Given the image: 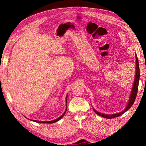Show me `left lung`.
<instances>
[{
    "label": "left lung",
    "mask_w": 146,
    "mask_h": 146,
    "mask_svg": "<svg viewBox=\"0 0 146 146\" xmlns=\"http://www.w3.org/2000/svg\"><path fill=\"white\" fill-rule=\"evenodd\" d=\"M135 54V78H134V83H133V86L132 88L131 89V95H130L129 98V101L128 102V104L127 105V106L125 107V108L121 112L117 113H114V114H112V115H106L105 113H102L101 112H99L97 111H96L95 109H94L95 112L98 114V115L101 116L102 117H104L105 118H108V119H111V118H115V117H118L122 113H124V112H125L126 111H127L130 108H131V106L133 105L135 98L137 96V91H138V88H139V80H140V68H139V60H138V58H137V56L136 54V53Z\"/></svg>",
    "instance_id": "8db88e82"
}]
</instances>
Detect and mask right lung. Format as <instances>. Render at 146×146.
<instances>
[{
    "label": "right lung",
    "instance_id": "add662e5",
    "mask_svg": "<svg viewBox=\"0 0 146 146\" xmlns=\"http://www.w3.org/2000/svg\"><path fill=\"white\" fill-rule=\"evenodd\" d=\"M67 95L66 96V109L64 111V112L63 113V115H61L58 117V118L54 119V120H52V121H36V120H33V119H28L30 121H34V122H38V123H45V124H52V123H54V122H57L58 121H59L60 119H61V118H62L63 117V116L64 115V114L67 111Z\"/></svg>",
    "mask_w": 146,
    "mask_h": 146
}]
</instances>
